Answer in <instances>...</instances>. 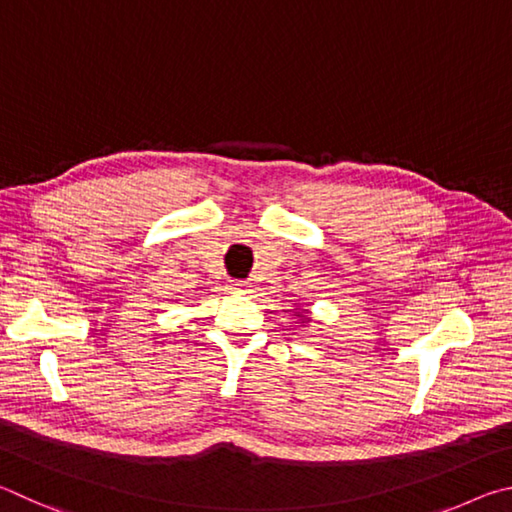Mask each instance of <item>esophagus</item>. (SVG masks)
<instances>
[{
    "instance_id": "34e87169",
    "label": "esophagus",
    "mask_w": 512,
    "mask_h": 512,
    "mask_svg": "<svg viewBox=\"0 0 512 512\" xmlns=\"http://www.w3.org/2000/svg\"><path fill=\"white\" fill-rule=\"evenodd\" d=\"M229 290L231 292H247L249 283L247 281H229Z\"/></svg>"
}]
</instances>
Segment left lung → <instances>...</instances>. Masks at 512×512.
<instances>
[{
    "label": "left lung",
    "instance_id": "1",
    "mask_svg": "<svg viewBox=\"0 0 512 512\" xmlns=\"http://www.w3.org/2000/svg\"><path fill=\"white\" fill-rule=\"evenodd\" d=\"M297 317H301V315H297ZM303 319H308V321H310V317H303Z\"/></svg>",
    "mask_w": 512,
    "mask_h": 512
}]
</instances>
